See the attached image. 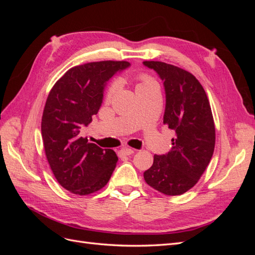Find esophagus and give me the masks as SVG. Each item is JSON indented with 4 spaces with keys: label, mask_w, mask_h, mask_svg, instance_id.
I'll return each instance as SVG.
<instances>
[{
    "label": "esophagus",
    "mask_w": 255,
    "mask_h": 255,
    "mask_svg": "<svg viewBox=\"0 0 255 255\" xmlns=\"http://www.w3.org/2000/svg\"><path fill=\"white\" fill-rule=\"evenodd\" d=\"M134 150L133 149H129V148H123V149H121L119 152H118V154L120 156H126V155H133L134 154Z\"/></svg>",
    "instance_id": "34e87169"
}]
</instances>
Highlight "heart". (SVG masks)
Segmentation results:
<instances>
[{"mask_svg": "<svg viewBox=\"0 0 255 255\" xmlns=\"http://www.w3.org/2000/svg\"><path fill=\"white\" fill-rule=\"evenodd\" d=\"M138 84L136 86V90L137 89H140V88H144V87H149V86H153V85H157L155 80H154L152 76H150L149 74L146 73H140L138 75ZM119 88V84L117 82H115L111 85V87L107 90V94H106V99L107 100H111L113 99V97L116 95V92H117Z\"/></svg>", "mask_w": 255, "mask_h": 255, "instance_id": "b5f03b06", "label": "heart"}]
</instances>
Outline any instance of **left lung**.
I'll use <instances>...</instances> for the list:
<instances>
[{
  "mask_svg": "<svg viewBox=\"0 0 255 255\" xmlns=\"http://www.w3.org/2000/svg\"><path fill=\"white\" fill-rule=\"evenodd\" d=\"M143 65L164 81V125L175 132L170 151L154 155L144 181L164 195H183L198 183L213 156L216 132L211 105L194 74L163 61L145 60Z\"/></svg>",
  "mask_w": 255,
  "mask_h": 255,
  "instance_id": "left-lung-1",
  "label": "left lung"
}]
</instances>
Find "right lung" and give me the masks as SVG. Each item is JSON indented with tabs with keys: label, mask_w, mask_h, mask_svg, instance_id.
<instances>
[{
	"label": "right lung",
	"mask_w": 255,
	"mask_h": 255,
	"mask_svg": "<svg viewBox=\"0 0 255 255\" xmlns=\"http://www.w3.org/2000/svg\"><path fill=\"white\" fill-rule=\"evenodd\" d=\"M129 66L128 61L103 60L75 66L54 84L41 119L45 156L57 182L74 195L86 196L110 181L118 157L80 136L103 100L105 84Z\"/></svg>",
	"instance_id": "right-lung-1"
}]
</instances>
